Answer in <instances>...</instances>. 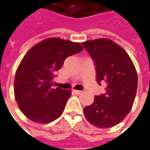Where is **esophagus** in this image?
<instances>
[{"instance_id":"34e87169","label":"esophagus","mask_w":150,"mask_h":150,"mask_svg":"<svg viewBox=\"0 0 150 150\" xmlns=\"http://www.w3.org/2000/svg\"><path fill=\"white\" fill-rule=\"evenodd\" d=\"M72 92H73L75 94H80L81 93H82V91H80V90H76V89H73V90H72Z\"/></svg>"}]
</instances>
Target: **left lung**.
I'll list each match as a JSON object with an SVG mask.
<instances>
[{
    "label": "left lung",
    "instance_id": "1",
    "mask_svg": "<svg viewBox=\"0 0 150 150\" xmlns=\"http://www.w3.org/2000/svg\"><path fill=\"white\" fill-rule=\"evenodd\" d=\"M96 66L97 82H105V94L94 97V103L83 108L86 119L99 128L120 123L130 112L135 100L138 75L130 56L123 48L109 39L83 43Z\"/></svg>",
    "mask_w": 150,
    "mask_h": 150
}]
</instances>
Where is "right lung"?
I'll use <instances>...</instances> for the list:
<instances>
[{
	"instance_id": "right-lung-1",
	"label": "right lung",
	"mask_w": 150,
	"mask_h": 150,
	"mask_svg": "<svg viewBox=\"0 0 150 150\" xmlns=\"http://www.w3.org/2000/svg\"><path fill=\"white\" fill-rule=\"evenodd\" d=\"M83 49L77 42L48 38L23 56L15 75L14 95L19 109L29 120L49 123L61 116L71 91L52 88L54 72L67 57Z\"/></svg>"
}]
</instances>
